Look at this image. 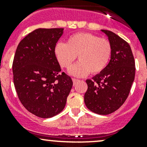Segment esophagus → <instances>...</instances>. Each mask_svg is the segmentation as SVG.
Masks as SVG:
<instances>
[{"mask_svg": "<svg viewBox=\"0 0 147 147\" xmlns=\"http://www.w3.org/2000/svg\"><path fill=\"white\" fill-rule=\"evenodd\" d=\"M72 81H73V84H76L77 82H78V81H79V80L75 79V78H72Z\"/></svg>", "mask_w": 147, "mask_h": 147, "instance_id": "obj_1", "label": "esophagus"}]
</instances>
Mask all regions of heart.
I'll return each instance as SVG.
<instances>
[{
    "instance_id": "b5f03b06",
    "label": "heart",
    "mask_w": 147,
    "mask_h": 147,
    "mask_svg": "<svg viewBox=\"0 0 147 147\" xmlns=\"http://www.w3.org/2000/svg\"><path fill=\"white\" fill-rule=\"evenodd\" d=\"M55 54L63 67L69 69L76 59L80 60L70 69L72 75L85 76L101 72L107 65L112 54V47L108 40L99 38L89 32H78L71 35L66 44L58 42Z\"/></svg>"
}]
</instances>
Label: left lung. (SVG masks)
I'll use <instances>...</instances> for the list:
<instances>
[{
	"mask_svg": "<svg viewBox=\"0 0 147 147\" xmlns=\"http://www.w3.org/2000/svg\"><path fill=\"white\" fill-rule=\"evenodd\" d=\"M102 31L112 47L110 61L100 73L86 80L84 99L90 111L106 115L117 110L128 97L135 76V62L127 41L112 31Z\"/></svg>",
	"mask_w": 147,
	"mask_h": 147,
	"instance_id": "8db88e82",
	"label": "left lung"
}]
</instances>
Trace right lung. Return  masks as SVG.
<instances>
[{
	"mask_svg": "<svg viewBox=\"0 0 147 147\" xmlns=\"http://www.w3.org/2000/svg\"><path fill=\"white\" fill-rule=\"evenodd\" d=\"M63 28H39L18 45L13 62V82L24 107L35 116L50 118L61 112L72 87L61 68L55 47Z\"/></svg>",
	"mask_w": 147,
	"mask_h": 147,
	"instance_id": "obj_1",
	"label": "right lung"
}]
</instances>
